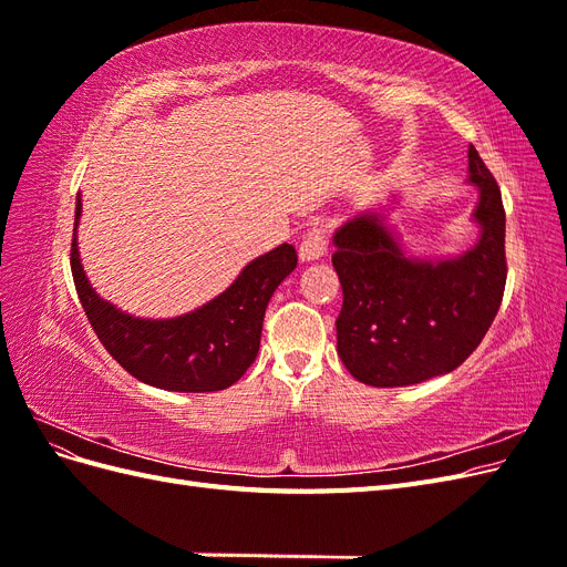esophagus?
I'll return each mask as SVG.
<instances>
[{"mask_svg":"<svg viewBox=\"0 0 567 567\" xmlns=\"http://www.w3.org/2000/svg\"><path fill=\"white\" fill-rule=\"evenodd\" d=\"M326 246H329V241H326L323 229H310V231H307V236L302 238L300 248H298L300 262L321 260V257L326 255Z\"/></svg>","mask_w":567,"mask_h":567,"instance_id":"1","label":"esophagus"}]
</instances>
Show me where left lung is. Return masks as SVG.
<instances>
[{
	"label": "left lung",
	"mask_w": 567,
	"mask_h": 567,
	"mask_svg": "<svg viewBox=\"0 0 567 567\" xmlns=\"http://www.w3.org/2000/svg\"><path fill=\"white\" fill-rule=\"evenodd\" d=\"M468 184L477 188L480 236L461 255H406L381 210L359 213L336 229L338 354L357 381L373 388L431 381L466 362L489 331L506 286V213L475 146Z\"/></svg>",
	"instance_id": "left-lung-1"
}]
</instances>
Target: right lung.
Masks as SVG:
<instances>
[{"mask_svg":"<svg viewBox=\"0 0 567 567\" xmlns=\"http://www.w3.org/2000/svg\"><path fill=\"white\" fill-rule=\"evenodd\" d=\"M75 200L71 269L80 302L101 346L136 381L173 392H215L234 385L260 350L265 310L274 290L298 265L296 248L281 244L248 262L234 284L205 305L173 319L132 317L92 288L80 262Z\"/></svg>","mask_w":567,"mask_h":567,"instance_id":"right-lung-1","label":"right lung"}]
</instances>
